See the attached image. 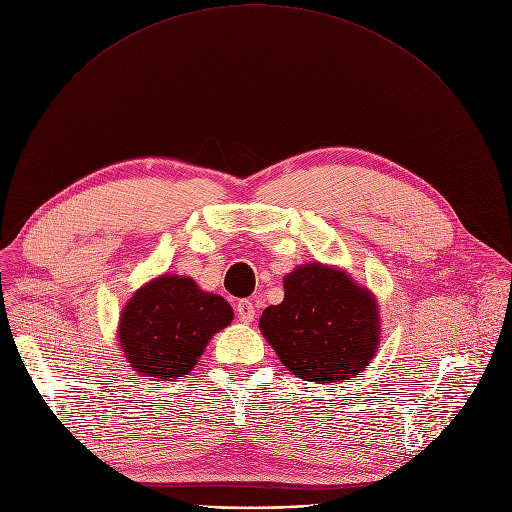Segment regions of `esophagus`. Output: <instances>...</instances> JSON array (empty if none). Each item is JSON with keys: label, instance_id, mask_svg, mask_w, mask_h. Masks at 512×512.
Instances as JSON below:
<instances>
[{"label": "esophagus", "instance_id": "1", "mask_svg": "<svg viewBox=\"0 0 512 512\" xmlns=\"http://www.w3.org/2000/svg\"><path fill=\"white\" fill-rule=\"evenodd\" d=\"M237 314H239L241 322H245V324L253 322L255 320V306H253V302L251 300H239L237 302Z\"/></svg>", "mask_w": 512, "mask_h": 512}]
</instances>
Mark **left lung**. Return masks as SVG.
Instances as JSON below:
<instances>
[{"mask_svg":"<svg viewBox=\"0 0 512 512\" xmlns=\"http://www.w3.org/2000/svg\"><path fill=\"white\" fill-rule=\"evenodd\" d=\"M259 329L294 376L316 384L361 376L382 339L374 292L320 261L284 275V302L263 310Z\"/></svg>","mask_w":512,"mask_h":512,"instance_id":"left-lung-1","label":"left lung"}]
</instances>
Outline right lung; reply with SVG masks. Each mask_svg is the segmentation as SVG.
I'll return each mask as SVG.
<instances>
[{
    "label": "right lung",
    "instance_id": "right-lung-1",
    "mask_svg": "<svg viewBox=\"0 0 512 512\" xmlns=\"http://www.w3.org/2000/svg\"><path fill=\"white\" fill-rule=\"evenodd\" d=\"M235 318L230 304L192 277L163 273L138 288L118 320V345L134 374L171 382L198 365L210 339Z\"/></svg>",
    "mask_w": 512,
    "mask_h": 512
}]
</instances>
